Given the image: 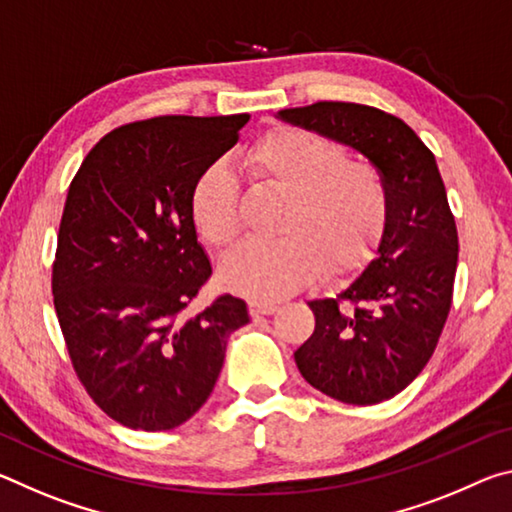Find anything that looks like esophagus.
<instances>
[{
    "label": "esophagus",
    "mask_w": 512,
    "mask_h": 512,
    "mask_svg": "<svg viewBox=\"0 0 512 512\" xmlns=\"http://www.w3.org/2000/svg\"><path fill=\"white\" fill-rule=\"evenodd\" d=\"M275 309H277V307L271 305V302H257V300H250V302H248V311H250V316H253V318L271 316Z\"/></svg>",
    "instance_id": "obj_1"
}]
</instances>
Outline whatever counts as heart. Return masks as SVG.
I'll return each instance as SVG.
<instances>
[{"instance_id": "heart-1", "label": "heart", "mask_w": 512, "mask_h": 512, "mask_svg": "<svg viewBox=\"0 0 512 512\" xmlns=\"http://www.w3.org/2000/svg\"><path fill=\"white\" fill-rule=\"evenodd\" d=\"M259 185L284 196L273 244H250L219 271L225 289L253 300H280L325 275L361 268L386 230L388 185L370 160L300 126H275L241 153ZM189 214L205 246L230 253L244 232L241 194L232 173L210 164L194 180Z\"/></svg>"}]
</instances>
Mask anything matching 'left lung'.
I'll return each instance as SVG.
<instances>
[{"label": "left lung", "mask_w": 512, "mask_h": 512, "mask_svg": "<svg viewBox=\"0 0 512 512\" xmlns=\"http://www.w3.org/2000/svg\"><path fill=\"white\" fill-rule=\"evenodd\" d=\"M280 117L361 151L388 185L377 257L336 298L309 302L314 334L293 357L334 400H391L427 366L452 309L458 232L436 158L400 117L361 103L318 101Z\"/></svg>", "instance_id": "1"}]
</instances>
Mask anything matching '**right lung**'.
<instances>
[{"mask_svg": "<svg viewBox=\"0 0 512 512\" xmlns=\"http://www.w3.org/2000/svg\"><path fill=\"white\" fill-rule=\"evenodd\" d=\"M250 115H164L103 135L69 185L51 293L76 377L99 409L167 431L207 402L225 345L248 323L223 293L187 316L212 275L189 214L194 180Z\"/></svg>", "mask_w": 512, "mask_h": 512, "instance_id": "right-lung-1", "label": "right lung"}]
</instances>
